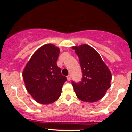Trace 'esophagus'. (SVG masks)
<instances>
[{
  "instance_id": "34e87169",
  "label": "esophagus",
  "mask_w": 132,
  "mask_h": 132,
  "mask_svg": "<svg viewBox=\"0 0 132 132\" xmlns=\"http://www.w3.org/2000/svg\"><path fill=\"white\" fill-rule=\"evenodd\" d=\"M67 80H68V81H70V80H71V76L70 75H69L67 77Z\"/></svg>"
}]
</instances>
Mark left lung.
I'll return each instance as SVG.
<instances>
[{
	"label": "left lung",
	"instance_id": "obj_1",
	"mask_svg": "<svg viewBox=\"0 0 132 132\" xmlns=\"http://www.w3.org/2000/svg\"><path fill=\"white\" fill-rule=\"evenodd\" d=\"M82 73L79 83L73 81L76 96L80 101L94 102L101 100L110 87L111 72L96 50L87 44L73 46Z\"/></svg>",
	"mask_w": 132,
	"mask_h": 132
}]
</instances>
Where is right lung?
<instances>
[{"label": "right lung", "instance_id": "right-lung-1", "mask_svg": "<svg viewBox=\"0 0 132 132\" xmlns=\"http://www.w3.org/2000/svg\"><path fill=\"white\" fill-rule=\"evenodd\" d=\"M60 50L47 44L34 52L23 70L22 77L27 91L37 102L50 104L61 96L67 78L57 65Z\"/></svg>", "mask_w": 132, "mask_h": 132}]
</instances>
